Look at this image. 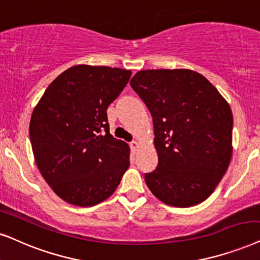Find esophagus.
I'll return each mask as SVG.
<instances>
[{"label": "esophagus", "mask_w": 260, "mask_h": 260, "mask_svg": "<svg viewBox=\"0 0 260 260\" xmlns=\"http://www.w3.org/2000/svg\"><path fill=\"white\" fill-rule=\"evenodd\" d=\"M130 148H131V151H133V153H136L138 148H140V144H138L136 141H133V142L130 143Z\"/></svg>", "instance_id": "esophagus-1"}]
</instances>
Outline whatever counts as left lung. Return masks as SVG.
I'll return each mask as SVG.
<instances>
[{"mask_svg":"<svg viewBox=\"0 0 260 260\" xmlns=\"http://www.w3.org/2000/svg\"><path fill=\"white\" fill-rule=\"evenodd\" d=\"M130 85L153 117L159 164L144 180L165 204L187 208L207 200L232 159L233 114L220 92L190 69H151Z\"/></svg>","mask_w":260,"mask_h":260,"instance_id":"left-lung-1","label":"left lung"}]
</instances>
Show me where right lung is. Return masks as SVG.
I'll return each mask as SVG.
<instances>
[{
    "mask_svg": "<svg viewBox=\"0 0 260 260\" xmlns=\"http://www.w3.org/2000/svg\"><path fill=\"white\" fill-rule=\"evenodd\" d=\"M131 72L79 64L50 83L33 110L29 138L37 167L57 196L92 207L116 191L130 148L110 134L107 107Z\"/></svg>",
    "mask_w": 260,
    "mask_h": 260,
    "instance_id": "obj_1",
    "label": "right lung"
}]
</instances>
